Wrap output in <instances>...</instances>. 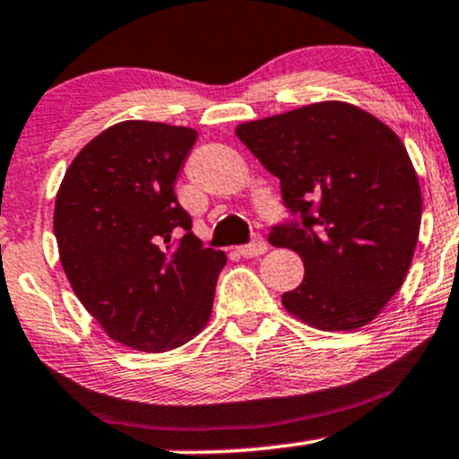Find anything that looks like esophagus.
<instances>
[{
	"label": "esophagus",
	"mask_w": 459,
	"mask_h": 459,
	"mask_svg": "<svg viewBox=\"0 0 459 459\" xmlns=\"http://www.w3.org/2000/svg\"><path fill=\"white\" fill-rule=\"evenodd\" d=\"M264 251H267V243H264L263 238H255L254 243L238 247V254L243 255V258H258V255H263Z\"/></svg>",
	"instance_id": "obj_1"
}]
</instances>
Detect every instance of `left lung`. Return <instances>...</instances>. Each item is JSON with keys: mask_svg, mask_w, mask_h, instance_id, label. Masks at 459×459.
<instances>
[{"mask_svg": "<svg viewBox=\"0 0 459 459\" xmlns=\"http://www.w3.org/2000/svg\"><path fill=\"white\" fill-rule=\"evenodd\" d=\"M236 137L280 179L299 223L269 243L298 251L304 280L289 315L326 333L359 330L403 287L420 234L422 195L405 144L385 122L342 100L243 122Z\"/></svg>", "mask_w": 459, "mask_h": 459, "instance_id": "obj_1", "label": "left lung"}]
</instances>
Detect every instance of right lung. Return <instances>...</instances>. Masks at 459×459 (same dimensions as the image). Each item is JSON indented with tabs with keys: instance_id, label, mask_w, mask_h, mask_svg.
<instances>
[{
	"instance_id": "right-lung-1",
	"label": "right lung",
	"mask_w": 459,
	"mask_h": 459,
	"mask_svg": "<svg viewBox=\"0 0 459 459\" xmlns=\"http://www.w3.org/2000/svg\"><path fill=\"white\" fill-rule=\"evenodd\" d=\"M195 140L188 126L117 122L82 146L56 192L54 234L74 293L107 337L140 352L175 350L208 326L228 263L201 247L175 196Z\"/></svg>"
}]
</instances>
